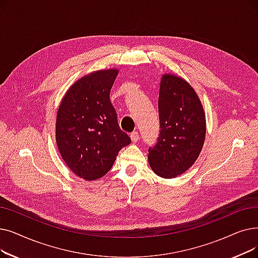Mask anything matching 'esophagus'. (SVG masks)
Instances as JSON below:
<instances>
[{
  "instance_id": "34e87169",
  "label": "esophagus",
  "mask_w": 258,
  "mask_h": 258,
  "mask_svg": "<svg viewBox=\"0 0 258 258\" xmlns=\"http://www.w3.org/2000/svg\"><path fill=\"white\" fill-rule=\"evenodd\" d=\"M130 137H131V140H132L133 142H137V141L139 140V138H140L138 132H133V133L131 134Z\"/></svg>"
}]
</instances>
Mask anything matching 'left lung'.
Wrapping results in <instances>:
<instances>
[{"instance_id": "obj_1", "label": "left lung", "mask_w": 258, "mask_h": 258, "mask_svg": "<svg viewBox=\"0 0 258 258\" xmlns=\"http://www.w3.org/2000/svg\"><path fill=\"white\" fill-rule=\"evenodd\" d=\"M158 113L160 134L149 149V163L159 177L171 179L191 167L206 139V114L195 89L181 77H161Z\"/></svg>"}]
</instances>
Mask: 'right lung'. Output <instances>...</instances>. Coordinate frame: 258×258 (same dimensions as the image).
<instances>
[{"mask_svg":"<svg viewBox=\"0 0 258 258\" xmlns=\"http://www.w3.org/2000/svg\"><path fill=\"white\" fill-rule=\"evenodd\" d=\"M119 71L101 70L77 80L60 103L55 142L70 170L86 181L103 177L131 143L119 127L109 93Z\"/></svg>","mask_w":258,"mask_h":258,"instance_id":"obj_1","label":"right lung"}]
</instances>
